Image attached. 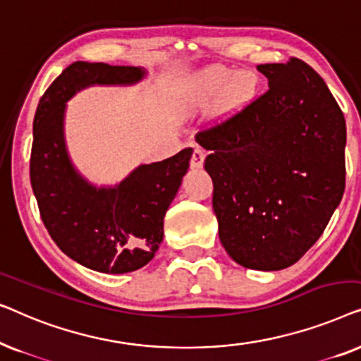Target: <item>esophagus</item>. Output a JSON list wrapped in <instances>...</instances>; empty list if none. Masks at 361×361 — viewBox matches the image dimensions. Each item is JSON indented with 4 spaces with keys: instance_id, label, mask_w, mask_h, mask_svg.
<instances>
[{
    "instance_id": "obj_1",
    "label": "esophagus",
    "mask_w": 361,
    "mask_h": 361,
    "mask_svg": "<svg viewBox=\"0 0 361 361\" xmlns=\"http://www.w3.org/2000/svg\"><path fill=\"white\" fill-rule=\"evenodd\" d=\"M204 161H205V151L202 149V147H195L194 154H192V159H190V167L192 169H200V167L204 166Z\"/></svg>"
}]
</instances>
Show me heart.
<instances>
[{"mask_svg": "<svg viewBox=\"0 0 361 361\" xmlns=\"http://www.w3.org/2000/svg\"><path fill=\"white\" fill-rule=\"evenodd\" d=\"M259 88V77L253 71L215 67L207 71L189 95L190 106H209L220 98L224 115H235L248 106Z\"/></svg>", "mask_w": 361, "mask_h": 361, "instance_id": "obj_1", "label": "heart"}]
</instances>
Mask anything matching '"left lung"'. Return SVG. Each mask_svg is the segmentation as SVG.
Listing matches in <instances>:
<instances>
[{"label": "left lung", "mask_w": 361, "mask_h": 361, "mask_svg": "<svg viewBox=\"0 0 361 361\" xmlns=\"http://www.w3.org/2000/svg\"><path fill=\"white\" fill-rule=\"evenodd\" d=\"M256 68L269 90L195 141L210 151L205 171L225 251L243 268L279 271L302 258L340 205L347 126L305 62Z\"/></svg>", "instance_id": "obj_1"}]
</instances>
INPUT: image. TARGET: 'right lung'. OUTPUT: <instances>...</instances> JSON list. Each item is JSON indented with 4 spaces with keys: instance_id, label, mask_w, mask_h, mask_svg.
<instances>
[{
    "instance_id": "obj_1",
    "label": "right lung",
    "mask_w": 361,
    "mask_h": 361,
    "mask_svg": "<svg viewBox=\"0 0 361 361\" xmlns=\"http://www.w3.org/2000/svg\"><path fill=\"white\" fill-rule=\"evenodd\" d=\"M142 67L73 62L39 102L32 125L31 185L49 235L68 258L105 274L146 266L164 238V215L187 174L192 147L140 164L113 185H97L73 164L66 140L67 102L83 88L136 85Z\"/></svg>"
}]
</instances>
